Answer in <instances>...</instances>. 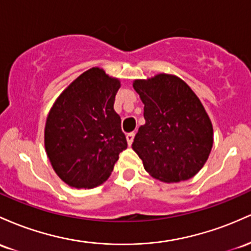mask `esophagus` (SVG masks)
I'll use <instances>...</instances> for the list:
<instances>
[{"label":"esophagus","mask_w":251,"mask_h":251,"mask_svg":"<svg viewBox=\"0 0 251 251\" xmlns=\"http://www.w3.org/2000/svg\"><path fill=\"white\" fill-rule=\"evenodd\" d=\"M134 136H135V134H134V133H129V134H126V142H128V145H129V146H131V143H133V141H134Z\"/></svg>","instance_id":"esophagus-1"}]
</instances>
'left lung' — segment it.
Listing matches in <instances>:
<instances>
[{
  "label": "left lung",
  "instance_id": "left-lung-1",
  "mask_svg": "<svg viewBox=\"0 0 251 251\" xmlns=\"http://www.w3.org/2000/svg\"><path fill=\"white\" fill-rule=\"evenodd\" d=\"M133 86L145 104L146 123L133 142L145 170L165 182L191 179L213 145L212 123L201 102L176 75L160 73Z\"/></svg>",
  "mask_w": 251,
  "mask_h": 251
}]
</instances>
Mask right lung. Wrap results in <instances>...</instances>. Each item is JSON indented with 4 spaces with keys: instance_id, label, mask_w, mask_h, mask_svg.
Returning a JSON list of instances; mask_svg holds the SVG:
<instances>
[{
    "instance_id": "right-lung-1",
    "label": "right lung",
    "mask_w": 251,
    "mask_h": 251,
    "mask_svg": "<svg viewBox=\"0 0 251 251\" xmlns=\"http://www.w3.org/2000/svg\"><path fill=\"white\" fill-rule=\"evenodd\" d=\"M120 86L117 78L92 67L73 80L50 108L45 148L53 170L70 186L103 184L128 146L114 110Z\"/></svg>"
}]
</instances>
